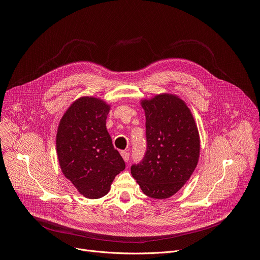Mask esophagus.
I'll return each instance as SVG.
<instances>
[{
	"instance_id": "esophagus-1",
	"label": "esophagus",
	"mask_w": 260,
	"mask_h": 260,
	"mask_svg": "<svg viewBox=\"0 0 260 260\" xmlns=\"http://www.w3.org/2000/svg\"><path fill=\"white\" fill-rule=\"evenodd\" d=\"M121 156L124 159V161H128L129 160V153L127 151H121Z\"/></svg>"
}]
</instances>
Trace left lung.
<instances>
[{"instance_id":"obj_1","label":"left lung","mask_w":260,"mask_h":260,"mask_svg":"<svg viewBox=\"0 0 260 260\" xmlns=\"http://www.w3.org/2000/svg\"><path fill=\"white\" fill-rule=\"evenodd\" d=\"M146 115V152L131 167L142 191L168 199L187 182L200 156V136L188 107L176 95L142 101Z\"/></svg>"}]
</instances>
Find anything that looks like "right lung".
<instances>
[{
    "instance_id": "obj_1",
    "label": "right lung",
    "mask_w": 260,
    "mask_h": 260,
    "mask_svg": "<svg viewBox=\"0 0 260 260\" xmlns=\"http://www.w3.org/2000/svg\"><path fill=\"white\" fill-rule=\"evenodd\" d=\"M109 110L102 100L80 98L67 110L57 129L60 169L87 199L106 196L116 175L125 169L106 128Z\"/></svg>"
}]
</instances>
